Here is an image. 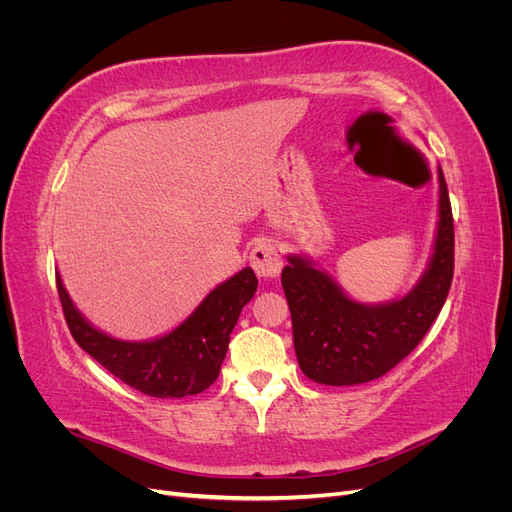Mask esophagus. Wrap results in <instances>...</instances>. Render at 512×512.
I'll use <instances>...</instances> for the list:
<instances>
[{"instance_id":"34e87169","label":"esophagus","mask_w":512,"mask_h":512,"mask_svg":"<svg viewBox=\"0 0 512 512\" xmlns=\"http://www.w3.org/2000/svg\"><path fill=\"white\" fill-rule=\"evenodd\" d=\"M250 265L256 271L258 277H265V280H271V277H277L282 271V256L275 250V245L269 241H258L252 252H250Z\"/></svg>"}]
</instances>
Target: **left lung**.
<instances>
[{
  "instance_id": "1",
  "label": "left lung",
  "mask_w": 512,
  "mask_h": 512,
  "mask_svg": "<svg viewBox=\"0 0 512 512\" xmlns=\"http://www.w3.org/2000/svg\"><path fill=\"white\" fill-rule=\"evenodd\" d=\"M440 222L429 269L404 299L363 305L348 299L327 273L290 256L282 286L292 339L303 374L320 384L350 386L376 380L421 344L448 297L455 269V226L442 170Z\"/></svg>"
}]
</instances>
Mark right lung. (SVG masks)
Returning <instances> with one entry per match:
<instances>
[{"instance_id": "right-lung-1", "label": "right lung", "mask_w": 512, "mask_h": 512, "mask_svg": "<svg viewBox=\"0 0 512 512\" xmlns=\"http://www.w3.org/2000/svg\"><path fill=\"white\" fill-rule=\"evenodd\" d=\"M256 288L254 271L243 269L213 288L175 331L153 342H121L91 327L70 301L57 275L61 309L76 344L121 382L162 399L203 393L218 380L230 333Z\"/></svg>"}]
</instances>
